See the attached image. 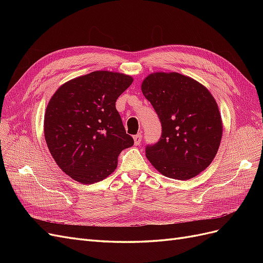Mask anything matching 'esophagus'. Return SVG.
Listing matches in <instances>:
<instances>
[{"mask_svg":"<svg viewBox=\"0 0 263 263\" xmlns=\"http://www.w3.org/2000/svg\"><path fill=\"white\" fill-rule=\"evenodd\" d=\"M141 140H142V135H141V133H139V134H137V135H135V136H134L135 145H139L140 142H141Z\"/></svg>","mask_w":263,"mask_h":263,"instance_id":"34e87169","label":"esophagus"}]
</instances>
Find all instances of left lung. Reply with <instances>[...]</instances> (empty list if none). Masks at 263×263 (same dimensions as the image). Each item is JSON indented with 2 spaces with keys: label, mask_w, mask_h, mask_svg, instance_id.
Segmentation results:
<instances>
[{
  "label": "left lung",
  "mask_w": 263,
  "mask_h": 263,
  "mask_svg": "<svg viewBox=\"0 0 263 263\" xmlns=\"http://www.w3.org/2000/svg\"><path fill=\"white\" fill-rule=\"evenodd\" d=\"M141 91L161 123V137L146 146V156L163 176L189 180L213 161L222 126L216 101L193 79L177 72L148 76Z\"/></svg>",
  "instance_id": "obj_1"
}]
</instances>
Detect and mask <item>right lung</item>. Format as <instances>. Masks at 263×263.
Wrapping results in <instances>:
<instances>
[{"label":"right lung","instance_id":"obj_1","mask_svg":"<svg viewBox=\"0 0 263 263\" xmlns=\"http://www.w3.org/2000/svg\"><path fill=\"white\" fill-rule=\"evenodd\" d=\"M133 78L94 71L62 84L45 113L47 146L61 170L91 184L107 178L122 150L134 145L115 103Z\"/></svg>","mask_w":263,"mask_h":263}]
</instances>
